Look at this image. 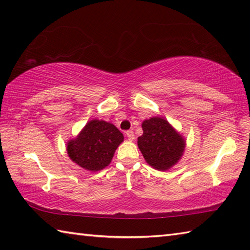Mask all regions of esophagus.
<instances>
[{
	"instance_id": "obj_1",
	"label": "esophagus",
	"mask_w": 250,
	"mask_h": 250,
	"mask_svg": "<svg viewBox=\"0 0 250 250\" xmlns=\"http://www.w3.org/2000/svg\"><path fill=\"white\" fill-rule=\"evenodd\" d=\"M125 135H126V137H128V139H129L130 141H133V140H134V132L132 131V130L126 131V132H125Z\"/></svg>"
}]
</instances>
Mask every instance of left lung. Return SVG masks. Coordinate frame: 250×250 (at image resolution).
Segmentation results:
<instances>
[{
    "label": "left lung",
    "instance_id": "1",
    "mask_svg": "<svg viewBox=\"0 0 250 250\" xmlns=\"http://www.w3.org/2000/svg\"><path fill=\"white\" fill-rule=\"evenodd\" d=\"M143 135L137 145L145 160L159 171H166L177 163L185 149V141L167 120L153 117L142 125Z\"/></svg>",
    "mask_w": 250,
    "mask_h": 250
}]
</instances>
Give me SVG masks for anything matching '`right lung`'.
<instances>
[{
    "instance_id": "add662e5",
    "label": "right lung",
    "mask_w": 250,
    "mask_h": 250,
    "mask_svg": "<svg viewBox=\"0 0 250 250\" xmlns=\"http://www.w3.org/2000/svg\"><path fill=\"white\" fill-rule=\"evenodd\" d=\"M124 135L114 125L103 120H91L77 139L67 143L72 160L88 171H100L107 167Z\"/></svg>"
}]
</instances>
